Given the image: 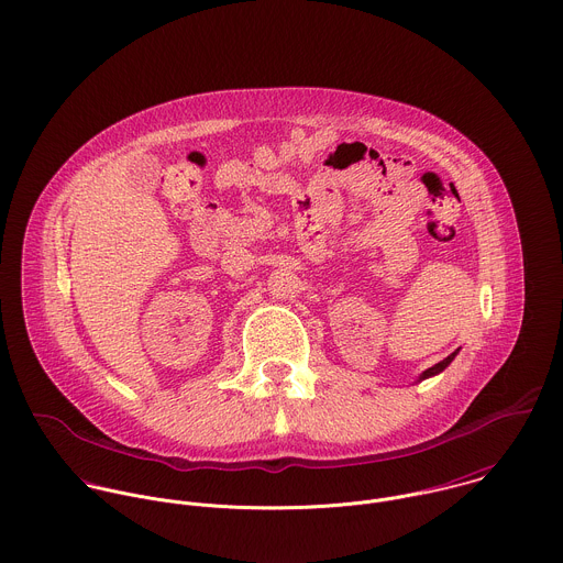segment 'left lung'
<instances>
[{"mask_svg":"<svg viewBox=\"0 0 563 563\" xmlns=\"http://www.w3.org/2000/svg\"><path fill=\"white\" fill-rule=\"evenodd\" d=\"M455 354H457V350H455V352H451V354H449L446 358H442L440 363H435L433 367L424 369V372H422V376H420V380H422V378H429V376H433V374H440V372H442V369H444V367H446V365H449V363L455 358Z\"/></svg>","mask_w":563,"mask_h":563,"instance_id":"1","label":"left lung"}]
</instances>
